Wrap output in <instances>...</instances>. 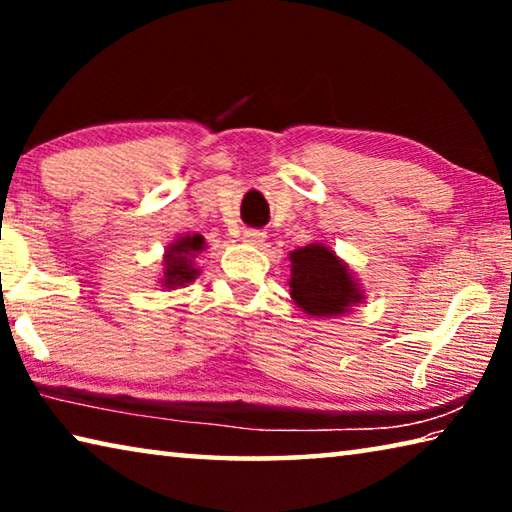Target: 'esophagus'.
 Segmentation results:
<instances>
[{
  "label": "esophagus",
  "instance_id": "34e87169",
  "mask_svg": "<svg viewBox=\"0 0 512 512\" xmlns=\"http://www.w3.org/2000/svg\"><path fill=\"white\" fill-rule=\"evenodd\" d=\"M244 237H246V241H250V244H262V241L266 239V232H262V230H246Z\"/></svg>",
  "mask_w": 512,
  "mask_h": 512
}]
</instances>
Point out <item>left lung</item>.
I'll list each match as a JSON object with an SVG mask.
<instances>
[{
	"label": "left lung",
	"instance_id": "left-lung-1",
	"mask_svg": "<svg viewBox=\"0 0 512 512\" xmlns=\"http://www.w3.org/2000/svg\"><path fill=\"white\" fill-rule=\"evenodd\" d=\"M291 266V298L311 316L341 314L361 300L348 268L325 246L293 250Z\"/></svg>",
	"mask_w": 512,
	"mask_h": 512
}]
</instances>
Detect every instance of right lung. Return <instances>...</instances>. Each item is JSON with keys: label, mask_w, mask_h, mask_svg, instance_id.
Here are the masks:
<instances>
[{"label": "right lung", "mask_w": 512, "mask_h": 512, "mask_svg": "<svg viewBox=\"0 0 512 512\" xmlns=\"http://www.w3.org/2000/svg\"><path fill=\"white\" fill-rule=\"evenodd\" d=\"M203 246L205 241L201 235L183 237L169 246L167 264H164V287H183V284L194 280L198 271L192 266V257H196Z\"/></svg>", "instance_id": "obj_1"}]
</instances>
